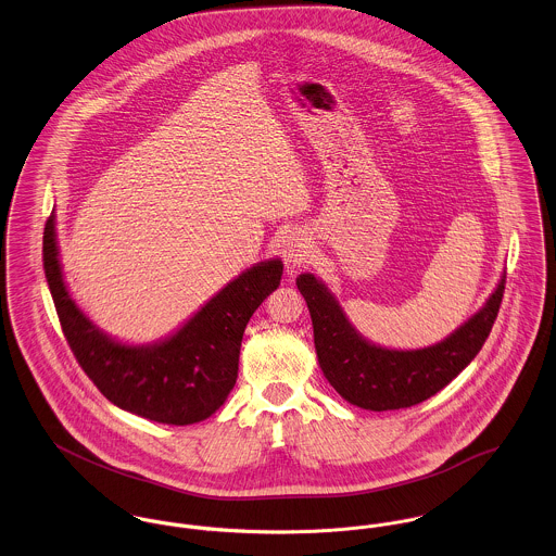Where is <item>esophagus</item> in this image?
<instances>
[{"label":"esophagus","instance_id":"obj_1","mask_svg":"<svg viewBox=\"0 0 556 556\" xmlns=\"http://www.w3.org/2000/svg\"><path fill=\"white\" fill-rule=\"evenodd\" d=\"M281 256L286 260V264L300 266L306 256H308V239L302 232H290L283 243H281Z\"/></svg>","mask_w":556,"mask_h":556}]
</instances>
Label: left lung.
Returning a JSON list of instances; mask_svg holds the SVG:
<instances>
[{"label":"left lung","instance_id":"8db88e82","mask_svg":"<svg viewBox=\"0 0 556 556\" xmlns=\"http://www.w3.org/2000/svg\"><path fill=\"white\" fill-rule=\"evenodd\" d=\"M296 286L311 313L315 351L326 379L353 406L381 413L428 400L470 364L497 319L506 277L486 304L448 339L415 351L384 349L362 339L339 300L313 275H300Z\"/></svg>","mask_w":556,"mask_h":556}]
</instances>
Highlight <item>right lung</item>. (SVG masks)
<instances>
[{
	"instance_id": "right-lung-1",
	"label": "right lung",
	"mask_w": 556,
	"mask_h": 556,
	"mask_svg": "<svg viewBox=\"0 0 556 556\" xmlns=\"http://www.w3.org/2000/svg\"><path fill=\"white\" fill-rule=\"evenodd\" d=\"M42 256L63 334L86 377L118 408L167 426L199 424L226 402L237 383L245 326L283 275L281 260L260 262L219 290L167 341L130 346L103 334L70 296L59 264L54 214L46 219Z\"/></svg>"
}]
</instances>
